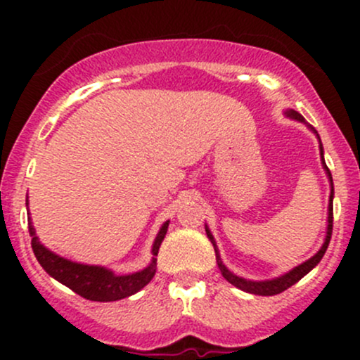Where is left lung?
<instances>
[{"label":"left lung","instance_id":"obj_1","mask_svg":"<svg viewBox=\"0 0 360 360\" xmlns=\"http://www.w3.org/2000/svg\"><path fill=\"white\" fill-rule=\"evenodd\" d=\"M289 116H292L294 120H300V122H303V116L300 115V112L296 111H288ZM321 155L322 153V144H321ZM322 162H324V157H322ZM324 169L328 170V176H329V181L333 183V177H331V172H329L328 165H326L324 162ZM207 237L210 238V242L214 244V250H216V257H217V264H219V270L221 274H223V277L226 278L230 284H233L235 288L242 289V291L245 292H250V294H259V296H274V294H281L282 291H285V289H289L291 285L296 284L297 281H301V278L304 277V275L308 274V271L311 270L314 266H317L319 261L322 259V256H324V252L328 250V245H329V240H331V235H333V191H331V200H329V216H328V235H326V242L324 245H322L321 250H319L317 254H315L314 257H310L308 261H304L303 264H300V266H296L294 270L289 271V274L282 275V277L278 278H274V281H264V282H252V281H245V278H240L237 277V275L231 274L230 270H228L226 266H224L223 263H221L219 256H217V249H216V242H214L212 235H210V231L207 230Z\"/></svg>","mask_w":360,"mask_h":360}]
</instances>
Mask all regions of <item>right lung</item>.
<instances>
[{"instance_id":"1","label":"right lung","mask_w":360,"mask_h":360,"mask_svg":"<svg viewBox=\"0 0 360 360\" xmlns=\"http://www.w3.org/2000/svg\"><path fill=\"white\" fill-rule=\"evenodd\" d=\"M169 223L163 224L158 231V237L153 244V261L143 271L132 275H115L112 271L101 266H89V264L72 263V261L59 257L57 254L50 252L49 249L39 244L36 231L29 219V233H31V248L36 259L41 264L43 270L52 275L60 284L68 285L71 291L79 294L82 297L90 301H116L122 297L132 296L144 288L157 271V256L162 240L165 238Z\"/></svg>"}]
</instances>
